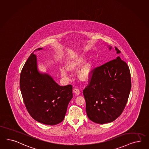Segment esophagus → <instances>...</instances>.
Returning a JSON list of instances; mask_svg holds the SVG:
<instances>
[{
    "mask_svg": "<svg viewBox=\"0 0 149 149\" xmlns=\"http://www.w3.org/2000/svg\"><path fill=\"white\" fill-rule=\"evenodd\" d=\"M73 92L77 95H79L80 93V90L78 88H75L73 89Z\"/></svg>",
    "mask_w": 149,
    "mask_h": 149,
    "instance_id": "34e87169",
    "label": "esophagus"
}]
</instances>
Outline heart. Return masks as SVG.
<instances>
[{"label": "heart", "mask_w": 149, "mask_h": 149, "mask_svg": "<svg viewBox=\"0 0 149 149\" xmlns=\"http://www.w3.org/2000/svg\"><path fill=\"white\" fill-rule=\"evenodd\" d=\"M86 59L85 55H81L77 56L69 61L66 64V68H61L60 69V72L61 76L65 78H69V72L68 70L70 71H74L77 68L81 65ZM84 63L81 65L80 68L77 71V75L80 80L86 81L88 80L93 74V62L91 59H88L85 61Z\"/></svg>", "instance_id": "1"}]
</instances>
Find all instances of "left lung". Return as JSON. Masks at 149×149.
<instances>
[{"label": "left lung", "instance_id": "1", "mask_svg": "<svg viewBox=\"0 0 149 149\" xmlns=\"http://www.w3.org/2000/svg\"><path fill=\"white\" fill-rule=\"evenodd\" d=\"M115 50L117 54L120 53L117 47ZM88 81L83 91L88 118L101 124L114 121L126 106L131 88L126 62L118 56L96 67Z\"/></svg>", "mask_w": 149, "mask_h": 149}]
</instances>
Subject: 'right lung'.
Instances as JSON below:
<instances>
[{"instance_id": "obj_1", "label": "right lung", "mask_w": 149, "mask_h": 149, "mask_svg": "<svg viewBox=\"0 0 149 149\" xmlns=\"http://www.w3.org/2000/svg\"><path fill=\"white\" fill-rule=\"evenodd\" d=\"M20 88L27 111L34 120L49 125L64 120L72 98V86H61L48 74L39 72L37 57L33 53L22 70Z\"/></svg>"}]
</instances>
